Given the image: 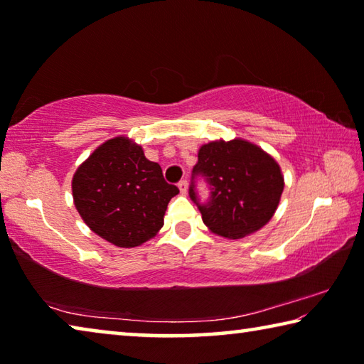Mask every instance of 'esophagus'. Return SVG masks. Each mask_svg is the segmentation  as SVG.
Masks as SVG:
<instances>
[{"label":"esophagus","instance_id":"esophagus-1","mask_svg":"<svg viewBox=\"0 0 364 364\" xmlns=\"http://www.w3.org/2000/svg\"><path fill=\"white\" fill-rule=\"evenodd\" d=\"M178 188H180L181 194H188V181L186 180H181L180 183H178Z\"/></svg>","mask_w":364,"mask_h":364}]
</instances>
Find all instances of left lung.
I'll use <instances>...</instances> for the list:
<instances>
[{"mask_svg":"<svg viewBox=\"0 0 364 364\" xmlns=\"http://www.w3.org/2000/svg\"><path fill=\"white\" fill-rule=\"evenodd\" d=\"M208 184L209 199L200 203L195 180ZM284 178L276 160L242 139L213 141L199 149L189 197L210 230L228 239H241L267 225L279 204Z\"/></svg>","mask_w":364,"mask_h":364,"instance_id":"left-lung-1","label":"left lung"}]
</instances>
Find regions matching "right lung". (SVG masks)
<instances>
[{"label": "right lung", "instance_id": "1", "mask_svg": "<svg viewBox=\"0 0 364 364\" xmlns=\"http://www.w3.org/2000/svg\"><path fill=\"white\" fill-rule=\"evenodd\" d=\"M78 213L97 236L117 247H136L164 226L173 196L162 168L141 146L123 136L109 139L80 165L72 180Z\"/></svg>", "mask_w": 364, "mask_h": 364}]
</instances>
